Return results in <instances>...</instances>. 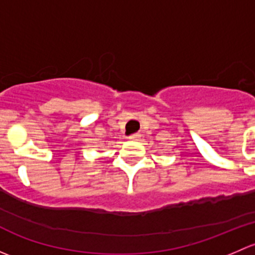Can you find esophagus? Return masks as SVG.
I'll use <instances>...</instances> for the list:
<instances>
[{
    "label": "esophagus",
    "mask_w": 255,
    "mask_h": 255,
    "mask_svg": "<svg viewBox=\"0 0 255 255\" xmlns=\"http://www.w3.org/2000/svg\"><path fill=\"white\" fill-rule=\"evenodd\" d=\"M130 140H139L140 139V134L139 133H134V134L129 135Z\"/></svg>",
    "instance_id": "34e87169"
}]
</instances>
